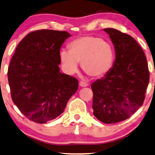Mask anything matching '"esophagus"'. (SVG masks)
I'll return each mask as SVG.
<instances>
[{
  "instance_id": "1",
  "label": "esophagus",
  "mask_w": 155,
  "mask_h": 155,
  "mask_svg": "<svg viewBox=\"0 0 155 155\" xmlns=\"http://www.w3.org/2000/svg\"><path fill=\"white\" fill-rule=\"evenodd\" d=\"M79 84H80V87H87L89 85V84L87 83V82H83V81H80Z\"/></svg>"
}]
</instances>
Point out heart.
<instances>
[{
  "label": "heart",
  "instance_id": "obj_1",
  "mask_svg": "<svg viewBox=\"0 0 155 155\" xmlns=\"http://www.w3.org/2000/svg\"><path fill=\"white\" fill-rule=\"evenodd\" d=\"M60 59L63 71L72 75L78 71L81 62L83 71L92 77H99L109 71L113 61L111 46L103 39L83 36L69 44V51L62 50Z\"/></svg>",
  "mask_w": 155,
  "mask_h": 155
}]
</instances>
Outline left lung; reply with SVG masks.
<instances>
[{
  "label": "left lung",
  "mask_w": 155,
  "mask_h": 155,
  "mask_svg": "<svg viewBox=\"0 0 155 155\" xmlns=\"http://www.w3.org/2000/svg\"><path fill=\"white\" fill-rule=\"evenodd\" d=\"M116 51L111 69L91 85L93 114L107 124L128 118L143 105L150 81L147 59L138 43L126 33L104 29Z\"/></svg>",
  "instance_id": "obj_1"
}]
</instances>
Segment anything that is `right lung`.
I'll return each mask as SVG.
<instances>
[{
    "instance_id": "obj_1",
    "label": "right lung",
    "mask_w": 155,
    "mask_h": 155,
    "mask_svg": "<svg viewBox=\"0 0 155 155\" xmlns=\"http://www.w3.org/2000/svg\"><path fill=\"white\" fill-rule=\"evenodd\" d=\"M65 31H31L17 46L8 70L12 101L28 118L45 124L60 116L77 92L78 80L60 72Z\"/></svg>"
}]
</instances>
